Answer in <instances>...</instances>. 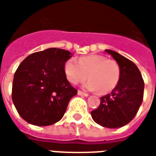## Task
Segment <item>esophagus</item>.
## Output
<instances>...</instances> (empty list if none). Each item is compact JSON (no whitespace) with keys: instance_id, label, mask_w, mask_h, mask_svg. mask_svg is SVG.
I'll return each mask as SVG.
<instances>
[{"instance_id":"1","label":"esophagus","mask_w":156,"mask_h":156,"mask_svg":"<svg viewBox=\"0 0 156 156\" xmlns=\"http://www.w3.org/2000/svg\"><path fill=\"white\" fill-rule=\"evenodd\" d=\"M78 94L79 95V96H89V95H88L87 93L82 91V90H78Z\"/></svg>"}]
</instances>
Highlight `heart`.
Returning <instances> with one entry per match:
<instances>
[{
  "label": "heart",
  "mask_w": 156,
  "mask_h": 156,
  "mask_svg": "<svg viewBox=\"0 0 156 156\" xmlns=\"http://www.w3.org/2000/svg\"><path fill=\"white\" fill-rule=\"evenodd\" d=\"M64 68L66 78L73 84L85 81L89 75L90 80L84 84V88L89 90H98L101 94L112 91L120 78L118 62L96 54L82 56L78 62L71 58L66 61Z\"/></svg>",
  "instance_id": "b5f03b06"
}]
</instances>
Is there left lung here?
<instances>
[{
  "mask_svg": "<svg viewBox=\"0 0 156 156\" xmlns=\"http://www.w3.org/2000/svg\"><path fill=\"white\" fill-rule=\"evenodd\" d=\"M106 52L118 62L120 78L110 94L101 97L99 107L91 111L92 119L101 126L119 128L131 122L140 108L144 90L142 74L131 60L117 52Z\"/></svg>",
  "mask_w": 156,
  "mask_h": 156,
  "instance_id": "8db88e82",
  "label": "left lung"
}]
</instances>
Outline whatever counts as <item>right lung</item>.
<instances>
[{
  "mask_svg": "<svg viewBox=\"0 0 156 156\" xmlns=\"http://www.w3.org/2000/svg\"><path fill=\"white\" fill-rule=\"evenodd\" d=\"M72 53L57 48L27 56L16 70L12 99L22 119L45 126L60 120L78 90L68 82L64 66Z\"/></svg>",
  "mask_w": 156,
  "mask_h": 156,
  "instance_id": "1",
  "label": "right lung"
}]
</instances>
